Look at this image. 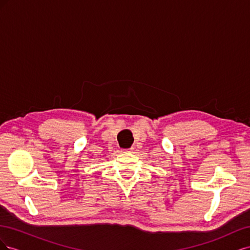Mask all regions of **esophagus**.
<instances>
[{"mask_svg": "<svg viewBox=\"0 0 250 250\" xmlns=\"http://www.w3.org/2000/svg\"><path fill=\"white\" fill-rule=\"evenodd\" d=\"M132 151V148H129V149H122V152H131Z\"/></svg>", "mask_w": 250, "mask_h": 250, "instance_id": "obj_1", "label": "esophagus"}]
</instances>
